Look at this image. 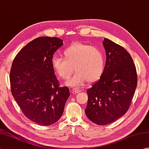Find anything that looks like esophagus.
<instances>
[{
	"label": "esophagus",
	"mask_w": 149,
	"mask_h": 149,
	"mask_svg": "<svg viewBox=\"0 0 149 149\" xmlns=\"http://www.w3.org/2000/svg\"><path fill=\"white\" fill-rule=\"evenodd\" d=\"M80 91L81 90L79 89H78V88H74V89L72 90V93L76 94L78 93L79 92H80Z\"/></svg>",
	"instance_id": "esophagus-1"
}]
</instances>
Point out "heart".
<instances>
[{"mask_svg": "<svg viewBox=\"0 0 149 149\" xmlns=\"http://www.w3.org/2000/svg\"><path fill=\"white\" fill-rule=\"evenodd\" d=\"M62 57L54 56L52 65L56 74L67 79L74 72H77L66 82L70 87H81L88 80L93 83L99 79L105 68V58L99 49L81 43H75L65 49Z\"/></svg>", "mask_w": 149, "mask_h": 149, "instance_id": "b5f03b06", "label": "heart"}]
</instances>
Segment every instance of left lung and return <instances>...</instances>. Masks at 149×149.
I'll return each mask as SVG.
<instances>
[{
    "mask_svg": "<svg viewBox=\"0 0 149 149\" xmlns=\"http://www.w3.org/2000/svg\"><path fill=\"white\" fill-rule=\"evenodd\" d=\"M102 43L106 55L105 68L100 79L86 91L85 109L88 119L100 125L125 115L137 86L136 70L129 53L107 38Z\"/></svg>",
    "mask_w": 149,
    "mask_h": 149,
    "instance_id": "1",
    "label": "left lung"
}]
</instances>
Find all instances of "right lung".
Returning <instances> with one entry per match:
<instances>
[{"mask_svg": "<svg viewBox=\"0 0 149 149\" xmlns=\"http://www.w3.org/2000/svg\"><path fill=\"white\" fill-rule=\"evenodd\" d=\"M55 37H38L20 50L10 72L11 90L27 118L50 125L61 118L70 97L68 87H59L52 65L54 52L63 46Z\"/></svg>", "mask_w": 149, "mask_h": 149, "instance_id": "1", "label": "right lung"}]
</instances>
